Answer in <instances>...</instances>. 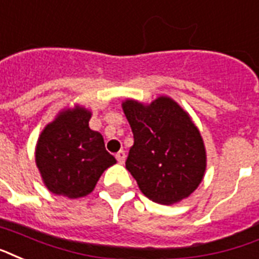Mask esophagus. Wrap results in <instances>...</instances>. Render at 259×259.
<instances>
[{"label":"esophagus","mask_w":259,"mask_h":259,"mask_svg":"<svg viewBox=\"0 0 259 259\" xmlns=\"http://www.w3.org/2000/svg\"><path fill=\"white\" fill-rule=\"evenodd\" d=\"M116 160H118V163H121V164H123L125 163V159H126V153L125 151H119L118 153L115 155Z\"/></svg>","instance_id":"34e87169"}]
</instances>
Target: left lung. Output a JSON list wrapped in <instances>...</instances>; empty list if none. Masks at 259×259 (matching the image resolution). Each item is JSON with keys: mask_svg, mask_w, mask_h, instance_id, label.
Here are the masks:
<instances>
[{"mask_svg": "<svg viewBox=\"0 0 259 259\" xmlns=\"http://www.w3.org/2000/svg\"><path fill=\"white\" fill-rule=\"evenodd\" d=\"M122 108L134 137L126 168L140 190L163 205L187 198L206 169L204 141L190 115L168 96L151 104L127 99Z\"/></svg>", "mask_w": 259, "mask_h": 259, "instance_id": "8db88e82", "label": "left lung"}]
</instances>
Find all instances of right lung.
Wrapping results in <instances>:
<instances>
[{"label":"right lung","instance_id":"1","mask_svg":"<svg viewBox=\"0 0 259 259\" xmlns=\"http://www.w3.org/2000/svg\"><path fill=\"white\" fill-rule=\"evenodd\" d=\"M91 111L74 106L61 111L43 129L35 160L46 187L68 198L90 194L115 157L104 147L103 136L90 129Z\"/></svg>","mask_w":259,"mask_h":259}]
</instances>
